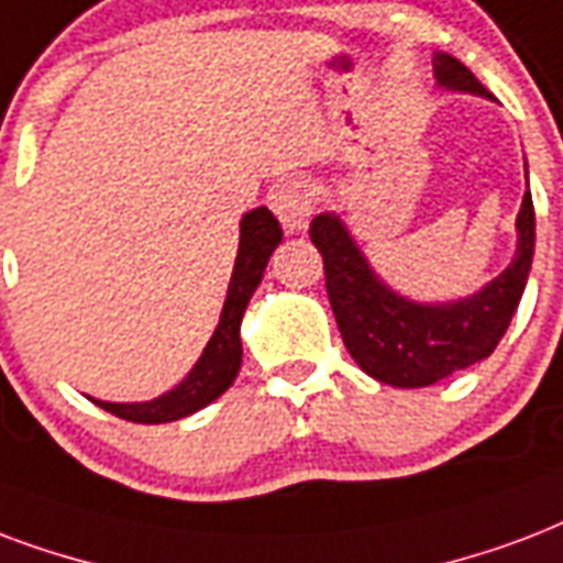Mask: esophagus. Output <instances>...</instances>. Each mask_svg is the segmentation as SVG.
Returning a JSON list of instances; mask_svg holds the SVG:
<instances>
[{"mask_svg": "<svg viewBox=\"0 0 563 563\" xmlns=\"http://www.w3.org/2000/svg\"><path fill=\"white\" fill-rule=\"evenodd\" d=\"M272 209L286 227V233H300L307 230L316 209V191L307 179H286L272 195Z\"/></svg>", "mask_w": 563, "mask_h": 563, "instance_id": "1", "label": "esophagus"}]
</instances>
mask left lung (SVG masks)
<instances>
[{
  "instance_id": "1",
  "label": "left lung",
  "mask_w": 563,
  "mask_h": 563,
  "mask_svg": "<svg viewBox=\"0 0 563 563\" xmlns=\"http://www.w3.org/2000/svg\"><path fill=\"white\" fill-rule=\"evenodd\" d=\"M437 81L452 91L490 97L482 81L452 55H434ZM517 256L496 280L457 303L422 307L398 298L351 242L336 214L312 218L310 239L324 260V286L342 342L357 366L380 384L416 389L490 357L520 307L534 256V203L526 191L517 214Z\"/></svg>"
}]
</instances>
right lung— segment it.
<instances>
[{
	"mask_svg": "<svg viewBox=\"0 0 563 563\" xmlns=\"http://www.w3.org/2000/svg\"><path fill=\"white\" fill-rule=\"evenodd\" d=\"M280 221L265 206L244 214L242 242H239V256H235L221 321H218V328H214L212 339L206 345L203 357L197 360L191 375L177 389H170V393L153 398V401H144V405H111V401H93V405H100L102 410H109V413L120 416L126 422L158 424L197 413L200 407L212 405L214 398L227 393V386L233 384L239 368H242V339H239L242 316L247 310L253 289L263 280L268 256L280 244Z\"/></svg>",
	"mask_w": 563,
	"mask_h": 563,
	"instance_id": "1",
	"label": "right lung"
}]
</instances>
